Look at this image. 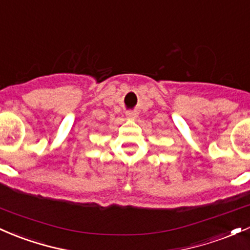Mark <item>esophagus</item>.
Segmentation results:
<instances>
[{
  "label": "esophagus",
  "mask_w": 250,
  "mask_h": 250,
  "mask_svg": "<svg viewBox=\"0 0 250 250\" xmlns=\"http://www.w3.org/2000/svg\"><path fill=\"white\" fill-rule=\"evenodd\" d=\"M127 116L129 117V119H135L138 115H136V112H134V111H127Z\"/></svg>",
  "instance_id": "34e87169"
}]
</instances>
